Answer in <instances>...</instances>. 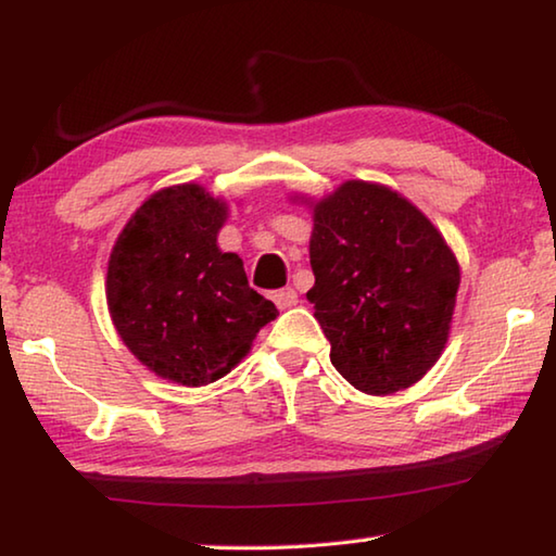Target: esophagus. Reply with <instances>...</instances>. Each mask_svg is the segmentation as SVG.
<instances>
[{
	"instance_id": "obj_1",
	"label": "esophagus",
	"mask_w": 556,
	"mask_h": 556,
	"mask_svg": "<svg viewBox=\"0 0 556 556\" xmlns=\"http://www.w3.org/2000/svg\"><path fill=\"white\" fill-rule=\"evenodd\" d=\"M271 301H275L279 308H291V306L299 304V294L291 287H285V289H279V291H275V294H271Z\"/></svg>"
}]
</instances>
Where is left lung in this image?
<instances>
[{"instance_id": "1", "label": "left lung", "mask_w": 556, "mask_h": 556, "mask_svg": "<svg viewBox=\"0 0 556 556\" xmlns=\"http://www.w3.org/2000/svg\"><path fill=\"white\" fill-rule=\"evenodd\" d=\"M312 211L308 301L331 341V363L375 397L412 388L444 353L460 267L444 235L400 191L351 178Z\"/></svg>"}]
</instances>
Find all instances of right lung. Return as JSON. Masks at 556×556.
Instances as JSON below:
<instances>
[{"label": "right lung", "instance_id": "add662e5", "mask_svg": "<svg viewBox=\"0 0 556 556\" xmlns=\"http://www.w3.org/2000/svg\"><path fill=\"white\" fill-rule=\"evenodd\" d=\"M230 201L201 184L159 188L131 213L108 260V312L149 372L184 388L228 375L277 306L218 248Z\"/></svg>", "mask_w": 556, "mask_h": 556}]
</instances>
